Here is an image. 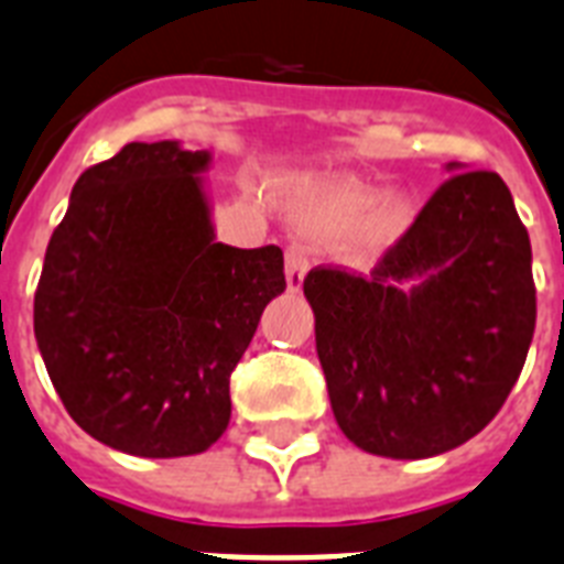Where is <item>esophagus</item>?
<instances>
[{"label": "esophagus", "mask_w": 564, "mask_h": 564, "mask_svg": "<svg viewBox=\"0 0 564 564\" xmlns=\"http://www.w3.org/2000/svg\"><path fill=\"white\" fill-rule=\"evenodd\" d=\"M306 269H310V260L304 254V246L290 242V249H286V286H290V292H301Z\"/></svg>", "instance_id": "esophagus-1"}]
</instances>
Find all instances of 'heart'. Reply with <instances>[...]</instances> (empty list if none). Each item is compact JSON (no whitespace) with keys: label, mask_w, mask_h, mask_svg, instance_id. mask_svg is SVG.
Masks as SVG:
<instances>
[{"label":"heart","mask_w":564,"mask_h":564,"mask_svg":"<svg viewBox=\"0 0 564 564\" xmlns=\"http://www.w3.org/2000/svg\"><path fill=\"white\" fill-rule=\"evenodd\" d=\"M297 214L322 228H338V254L370 263L402 240L416 217L414 196L402 187L373 194L356 176L310 178L297 187Z\"/></svg>","instance_id":"1"}]
</instances>
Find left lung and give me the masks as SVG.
<instances>
[{"instance_id": "1", "label": "left lung", "mask_w": 564, "mask_h": 564, "mask_svg": "<svg viewBox=\"0 0 564 564\" xmlns=\"http://www.w3.org/2000/svg\"><path fill=\"white\" fill-rule=\"evenodd\" d=\"M446 171L455 176L368 278H304L338 429L393 460L475 437L510 397L533 341V251L510 187L457 162Z\"/></svg>"}]
</instances>
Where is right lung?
Listing matches in <instances>:
<instances>
[{"instance_id": "right-lung-1", "label": "right lung", "mask_w": 564, "mask_h": 564, "mask_svg": "<svg viewBox=\"0 0 564 564\" xmlns=\"http://www.w3.org/2000/svg\"><path fill=\"white\" fill-rule=\"evenodd\" d=\"M208 167V150L132 141L77 178L45 249V370L72 420L127 455H199L223 437L231 370L286 290L278 246L217 242Z\"/></svg>"}]
</instances>
